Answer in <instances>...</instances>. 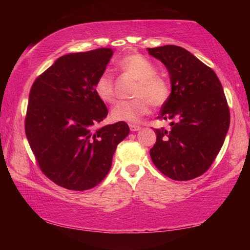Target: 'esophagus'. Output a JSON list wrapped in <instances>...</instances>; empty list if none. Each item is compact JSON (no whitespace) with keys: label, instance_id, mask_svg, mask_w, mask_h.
Returning a JSON list of instances; mask_svg holds the SVG:
<instances>
[{"label":"esophagus","instance_id":"1","mask_svg":"<svg viewBox=\"0 0 250 250\" xmlns=\"http://www.w3.org/2000/svg\"><path fill=\"white\" fill-rule=\"evenodd\" d=\"M129 126H130V130L131 131H139V130H141V126L140 125H129Z\"/></svg>","mask_w":250,"mask_h":250}]
</instances>
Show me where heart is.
Here are the masks:
<instances>
[{
  "label": "heart",
  "mask_w": 250,
  "mask_h": 250,
  "mask_svg": "<svg viewBox=\"0 0 250 250\" xmlns=\"http://www.w3.org/2000/svg\"><path fill=\"white\" fill-rule=\"evenodd\" d=\"M119 69L138 80L133 97L137 99L121 101L111 110V117L116 121L138 122L149 112V103L160 107L168 98V86L162 78L158 77V71L152 62L141 55L126 56L118 62ZM95 91L98 98L105 104L116 100L115 83L107 74H103L95 83Z\"/></svg>",
  "instance_id": "1"
}]
</instances>
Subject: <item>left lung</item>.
Wrapping results in <instances>:
<instances>
[{"label":"left lung","mask_w":250,"mask_h":250,"mask_svg":"<svg viewBox=\"0 0 250 250\" xmlns=\"http://www.w3.org/2000/svg\"><path fill=\"white\" fill-rule=\"evenodd\" d=\"M146 50L163 62L171 82V94L158 117L171 120V129H154L152 162L172 180L195 179L214 162L229 128L222 83L213 69L180 46Z\"/></svg>","instance_id":"obj_1"}]
</instances>
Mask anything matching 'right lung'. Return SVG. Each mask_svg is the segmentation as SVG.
<instances>
[{
	"instance_id": "right-lung-1",
	"label": "right lung",
	"mask_w": 250,
	"mask_h": 250,
	"mask_svg": "<svg viewBox=\"0 0 250 250\" xmlns=\"http://www.w3.org/2000/svg\"><path fill=\"white\" fill-rule=\"evenodd\" d=\"M112 48L70 53L56 59L29 92L25 132L44 174L62 188L98 185L117 146L129 134L125 121L101 126L108 109L95 91Z\"/></svg>"
}]
</instances>
